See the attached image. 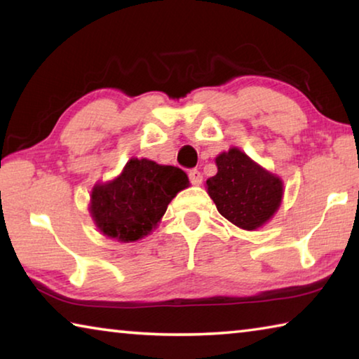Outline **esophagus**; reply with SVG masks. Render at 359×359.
Here are the masks:
<instances>
[{"instance_id": "esophagus-1", "label": "esophagus", "mask_w": 359, "mask_h": 359, "mask_svg": "<svg viewBox=\"0 0 359 359\" xmlns=\"http://www.w3.org/2000/svg\"><path fill=\"white\" fill-rule=\"evenodd\" d=\"M188 177H190V182L193 185H199L203 182V174L198 171V169H191L190 172H188Z\"/></svg>"}]
</instances>
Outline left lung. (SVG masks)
I'll return each instance as SVG.
<instances>
[{"label":"left lung","mask_w":359,"mask_h":359,"mask_svg":"<svg viewBox=\"0 0 359 359\" xmlns=\"http://www.w3.org/2000/svg\"><path fill=\"white\" fill-rule=\"evenodd\" d=\"M218 172L210 177L208 191L220 214L242 229H257L276 214L283 185L239 149L217 156Z\"/></svg>","instance_id":"8db88e82"}]
</instances>
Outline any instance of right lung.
Wrapping results in <instances>:
<instances>
[{
  "label": "right lung",
  "instance_id": "obj_1",
  "mask_svg": "<svg viewBox=\"0 0 359 359\" xmlns=\"http://www.w3.org/2000/svg\"><path fill=\"white\" fill-rule=\"evenodd\" d=\"M188 184L180 168L131 158L117 179L93 188L90 212L109 238L135 242L156 226L168 204Z\"/></svg>",
  "mask_w": 359,
  "mask_h": 359
}]
</instances>
